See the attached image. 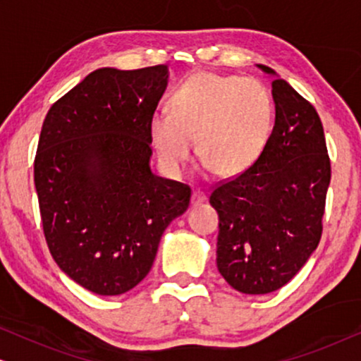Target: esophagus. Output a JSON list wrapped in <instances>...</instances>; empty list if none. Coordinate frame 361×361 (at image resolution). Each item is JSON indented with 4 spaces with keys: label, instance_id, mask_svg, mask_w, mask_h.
Returning <instances> with one entry per match:
<instances>
[{
    "label": "esophagus",
    "instance_id": "34e87169",
    "mask_svg": "<svg viewBox=\"0 0 361 361\" xmlns=\"http://www.w3.org/2000/svg\"><path fill=\"white\" fill-rule=\"evenodd\" d=\"M205 199H207V197H205V194H204V192H202L200 189H195L194 192H192V199H190V204L192 205H200L202 204V202H205Z\"/></svg>",
    "mask_w": 361,
    "mask_h": 361
}]
</instances>
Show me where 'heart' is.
Listing matches in <instances>:
<instances>
[{
	"instance_id": "obj_1",
	"label": "heart",
	"mask_w": 361,
	"mask_h": 361,
	"mask_svg": "<svg viewBox=\"0 0 361 361\" xmlns=\"http://www.w3.org/2000/svg\"><path fill=\"white\" fill-rule=\"evenodd\" d=\"M273 106L253 78L199 72L171 97V111L151 118V140L162 164L179 172L194 152L215 174L230 177L248 169L268 140Z\"/></svg>"
}]
</instances>
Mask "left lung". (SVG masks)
<instances>
[{
    "mask_svg": "<svg viewBox=\"0 0 361 361\" xmlns=\"http://www.w3.org/2000/svg\"><path fill=\"white\" fill-rule=\"evenodd\" d=\"M273 98L274 128L258 159L210 194L220 219L216 266L243 294L283 288L314 253L332 174L312 103L283 78L273 80Z\"/></svg>",
    "mask_w": 361,
    "mask_h": 361,
    "instance_id": "8db88e82",
    "label": "left lung"
}]
</instances>
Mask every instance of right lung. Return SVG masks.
Returning <instances> with one entry per match:
<instances>
[{
  "instance_id": "add662e5",
  "label": "right lung",
  "mask_w": 361,
  "mask_h": 361,
  "mask_svg": "<svg viewBox=\"0 0 361 361\" xmlns=\"http://www.w3.org/2000/svg\"><path fill=\"white\" fill-rule=\"evenodd\" d=\"M167 67L98 68L54 103L34 159L42 230L68 278L118 295L140 284L190 187L151 172V118Z\"/></svg>"
}]
</instances>
